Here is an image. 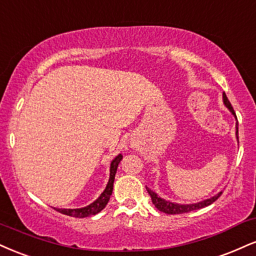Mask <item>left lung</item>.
<instances>
[{
	"label": "left lung",
	"mask_w": 256,
	"mask_h": 256,
	"mask_svg": "<svg viewBox=\"0 0 256 256\" xmlns=\"http://www.w3.org/2000/svg\"><path fill=\"white\" fill-rule=\"evenodd\" d=\"M223 101H224V104H226L228 108L232 110V114H235L232 104H230V101L228 100L226 93H223ZM236 138H237V140H238V126H236ZM146 190H148V193L150 194V196H152V204L155 205V208H158V210H160L161 212H164V214H186V212H190L193 210H199V208H205V206L211 205L212 202H216V200L222 196V193H223V192H220L218 194L212 196V198L202 200V202H196V204L184 205V204H176V202H168V200L160 198V196L156 194L154 190L148 188V187H146Z\"/></svg>",
	"instance_id": "8db88e82"
}]
</instances>
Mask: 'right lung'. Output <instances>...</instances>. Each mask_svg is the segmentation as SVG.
<instances>
[{
	"label": "right lung",
	"instance_id": "1",
	"mask_svg": "<svg viewBox=\"0 0 256 256\" xmlns=\"http://www.w3.org/2000/svg\"><path fill=\"white\" fill-rule=\"evenodd\" d=\"M122 154H119L116 158L110 162V180L108 184H107L106 188L102 193H101L100 196L95 200L94 202H92L90 205L86 206V208H54L60 214H66V216H72V217H78V218H84V217H90L94 216L100 212L101 210H104V206L107 205L108 200L112 196L113 192V182H114V176L116 173V168H118L119 162L122 161Z\"/></svg>",
	"mask_w": 256,
	"mask_h": 256
}]
</instances>
